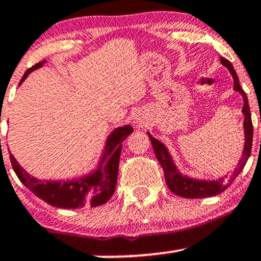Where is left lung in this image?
Returning <instances> with one entry per match:
<instances>
[{
  "label": "left lung",
  "mask_w": 261,
  "mask_h": 261,
  "mask_svg": "<svg viewBox=\"0 0 261 261\" xmlns=\"http://www.w3.org/2000/svg\"><path fill=\"white\" fill-rule=\"evenodd\" d=\"M223 66H225L229 69L232 78H234V91L239 92L243 96L244 99V106H243V113L245 119H244V132H245V145H244L243 155L242 159L239 162V168L234 172L230 178L225 176V178H219L217 180H199V179H193L189 176L181 175L178 172L176 167L173 163L172 156L168 153L167 148L162 142L156 141L155 138H153L149 133L150 142H152L154 153H155L156 159L161 163L162 168H163L165 181H167V186L169 188L170 192H173L174 194L179 195V197L183 198H208V197H214V195L220 194L224 190L226 189L234 180V178L239 174L243 170L244 165H245L246 161L250 156L251 152V144H253V123H251V114H250V108H249L248 103V97H246L245 92L243 91V88L239 85V78H238L237 72H235L232 64L229 62L228 60L221 57L220 58Z\"/></svg>",
  "instance_id": "8db88e82"
}]
</instances>
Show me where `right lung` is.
<instances>
[{"label":"right lung","instance_id":"1","mask_svg":"<svg viewBox=\"0 0 261 261\" xmlns=\"http://www.w3.org/2000/svg\"><path fill=\"white\" fill-rule=\"evenodd\" d=\"M44 62L46 60L27 69L19 83L23 82L31 72L42 67ZM132 132H133V128L130 125H124L112 132L107 139L105 154H103L98 169L92 174L83 176L77 180L63 181V183L48 180L41 181L27 174L22 169L21 165L16 162L12 154H10V161L16 175L18 176L22 184L49 205L62 209H75L87 205L92 208V206L107 203L114 194L117 178H118L122 142Z\"/></svg>","mask_w":261,"mask_h":261}]
</instances>
